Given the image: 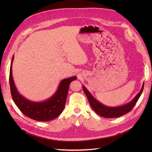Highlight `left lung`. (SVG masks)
Segmentation results:
<instances>
[{"label": "left lung", "mask_w": 152, "mask_h": 152, "mask_svg": "<svg viewBox=\"0 0 152 152\" xmlns=\"http://www.w3.org/2000/svg\"><path fill=\"white\" fill-rule=\"evenodd\" d=\"M84 93L87 97V99L89 100V102L92 108L93 109L94 111L98 114L99 115L106 117V118H115L124 115L126 114L134 107L137 100L140 98V96L142 93V90L144 87V83L142 84V87L140 93L137 94L131 102L128 103L126 104H124L120 107H110L105 106L103 104L99 102L97 99H96L92 94L89 93V91L87 90L84 86H82Z\"/></svg>", "instance_id": "8db88e82"}]
</instances>
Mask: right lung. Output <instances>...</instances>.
I'll list each match as a JSON object with an SVG mask.
<instances>
[{
    "label": "right lung",
    "mask_w": 152,
    "mask_h": 152,
    "mask_svg": "<svg viewBox=\"0 0 152 152\" xmlns=\"http://www.w3.org/2000/svg\"><path fill=\"white\" fill-rule=\"evenodd\" d=\"M14 57L13 55L10 66V84L12 99L18 108L25 115L37 121H49L58 117L65 108L69 85L73 80L77 79V77L62 80L56 93L47 100L41 102H32L21 95L16 89L12 71Z\"/></svg>",
    "instance_id": "right-lung-1"
}]
</instances>
